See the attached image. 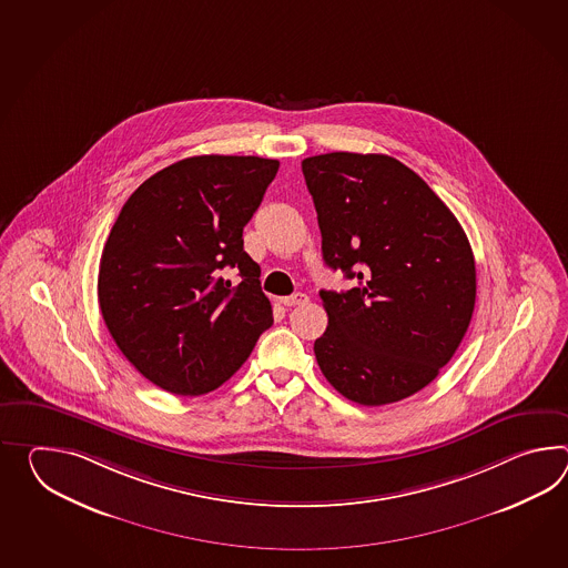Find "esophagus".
I'll return each mask as SVG.
<instances>
[{
	"mask_svg": "<svg viewBox=\"0 0 568 568\" xmlns=\"http://www.w3.org/2000/svg\"><path fill=\"white\" fill-rule=\"evenodd\" d=\"M283 305H287V307H295V305H303V303H307V295L305 293H293V295H287V297H283L281 300Z\"/></svg>",
	"mask_w": 568,
	"mask_h": 568,
	"instance_id": "esophagus-1",
	"label": "esophagus"
}]
</instances>
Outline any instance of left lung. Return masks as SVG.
<instances>
[{
  "mask_svg": "<svg viewBox=\"0 0 568 568\" xmlns=\"http://www.w3.org/2000/svg\"><path fill=\"white\" fill-rule=\"evenodd\" d=\"M302 171L324 263L358 283L320 291L328 328L315 361L354 404L402 402L438 377L467 334L477 297L467 234L428 183L387 154L328 152Z\"/></svg>",
  "mask_w": 568,
  "mask_h": 568,
  "instance_id": "1",
  "label": "left lung"
}]
</instances>
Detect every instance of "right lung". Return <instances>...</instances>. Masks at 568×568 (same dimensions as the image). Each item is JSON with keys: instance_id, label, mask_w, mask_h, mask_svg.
<instances>
[{"instance_id": "1", "label": "right lung", "mask_w": 568, "mask_h": 568, "mask_svg": "<svg viewBox=\"0 0 568 568\" xmlns=\"http://www.w3.org/2000/svg\"><path fill=\"white\" fill-rule=\"evenodd\" d=\"M277 171L261 156H191L146 179L118 215L101 253V315L164 392H214L273 324L242 230ZM227 267L240 271L239 286L223 278Z\"/></svg>"}]
</instances>
